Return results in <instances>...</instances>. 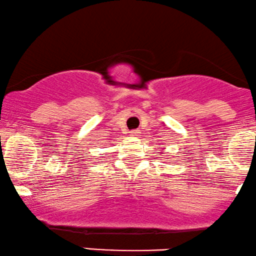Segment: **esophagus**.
Wrapping results in <instances>:
<instances>
[{
	"instance_id": "obj_1",
	"label": "esophagus",
	"mask_w": 256,
	"mask_h": 256,
	"mask_svg": "<svg viewBox=\"0 0 256 256\" xmlns=\"http://www.w3.org/2000/svg\"><path fill=\"white\" fill-rule=\"evenodd\" d=\"M129 134L133 135V136H134V135L138 134V130H130V132H129Z\"/></svg>"
}]
</instances>
